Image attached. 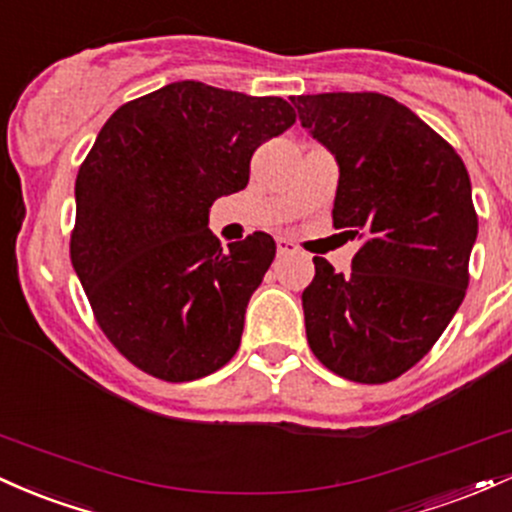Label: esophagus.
I'll list each match as a JSON object with an SVG mask.
<instances>
[{
    "label": "esophagus",
    "mask_w": 512,
    "mask_h": 512,
    "mask_svg": "<svg viewBox=\"0 0 512 512\" xmlns=\"http://www.w3.org/2000/svg\"><path fill=\"white\" fill-rule=\"evenodd\" d=\"M278 244V256H290V254H297V246L292 244V241L287 239H278L275 241Z\"/></svg>",
    "instance_id": "34e87169"
}]
</instances>
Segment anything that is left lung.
I'll list each match as a JSON object with an SVG mask.
<instances>
[{
    "label": "left lung",
    "mask_w": 512,
    "mask_h": 512,
    "mask_svg": "<svg viewBox=\"0 0 512 512\" xmlns=\"http://www.w3.org/2000/svg\"><path fill=\"white\" fill-rule=\"evenodd\" d=\"M292 106L338 164L333 227L363 239L346 275L314 256L302 292L309 348L346 380H396L464 300L479 232L467 166L384 94H312Z\"/></svg>",
    "instance_id": "1"
}]
</instances>
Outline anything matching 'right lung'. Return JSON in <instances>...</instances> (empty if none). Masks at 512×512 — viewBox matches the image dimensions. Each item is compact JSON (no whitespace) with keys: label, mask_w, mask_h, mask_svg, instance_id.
<instances>
[{"label":"right lung","mask_w":512,"mask_h":512,"mask_svg":"<svg viewBox=\"0 0 512 512\" xmlns=\"http://www.w3.org/2000/svg\"><path fill=\"white\" fill-rule=\"evenodd\" d=\"M292 123L285 99L191 79L106 120L74 183L70 254L96 321L132 365L191 382L237 353L275 241L254 232L222 251L210 208L244 191L256 147Z\"/></svg>","instance_id":"add662e5"}]
</instances>
